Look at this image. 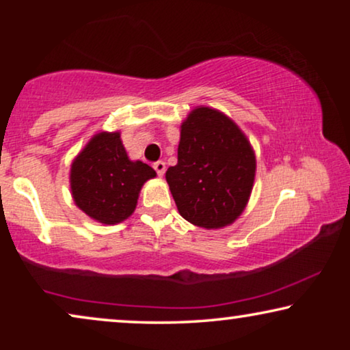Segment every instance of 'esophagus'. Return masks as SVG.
<instances>
[{"mask_svg": "<svg viewBox=\"0 0 350 350\" xmlns=\"http://www.w3.org/2000/svg\"><path fill=\"white\" fill-rule=\"evenodd\" d=\"M154 170L157 172V175L159 176H164V174H165V162L164 161H159V162H156L154 165Z\"/></svg>", "mask_w": 350, "mask_h": 350, "instance_id": "34e87169", "label": "esophagus"}]
</instances>
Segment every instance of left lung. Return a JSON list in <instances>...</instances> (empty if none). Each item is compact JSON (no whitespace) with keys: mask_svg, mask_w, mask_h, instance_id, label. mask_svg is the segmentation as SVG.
<instances>
[{"mask_svg":"<svg viewBox=\"0 0 350 350\" xmlns=\"http://www.w3.org/2000/svg\"><path fill=\"white\" fill-rule=\"evenodd\" d=\"M256 156L242 129L219 109L196 107L180 126L178 162L165 180L186 221L221 229L241 217L250 199Z\"/></svg>","mask_w":350,"mask_h":350,"instance_id":"obj_1","label":"left lung"}]
</instances>
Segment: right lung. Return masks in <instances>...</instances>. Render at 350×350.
Segmentation results:
<instances>
[{"mask_svg":"<svg viewBox=\"0 0 350 350\" xmlns=\"http://www.w3.org/2000/svg\"><path fill=\"white\" fill-rule=\"evenodd\" d=\"M154 176V169L129 157L121 132L103 131L71 162V198L94 221L118 224L135 212L143 185Z\"/></svg>","mask_w":350,"mask_h":350,"instance_id":"obj_1","label":"right lung"}]
</instances>
